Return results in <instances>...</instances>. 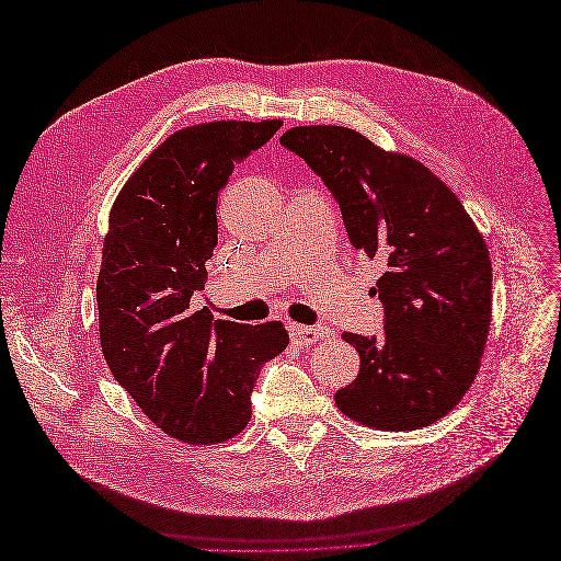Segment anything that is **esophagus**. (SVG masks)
<instances>
[{"label": "esophagus", "mask_w": 561, "mask_h": 561, "mask_svg": "<svg viewBox=\"0 0 561 561\" xmlns=\"http://www.w3.org/2000/svg\"><path fill=\"white\" fill-rule=\"evenodd\" d=\"M290 330V336H293V342L297 344V346H313L320 336H328L330 334V328H311V325H293L287 328Z\"/></svg>", "instance_id": "1"}]
</instances>
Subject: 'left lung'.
<instances>
[{"label": "left lung", "mask_w": 561, "mask_h": 561, "mask_svg": "<svg viewBox=\"0 0 561 561\" xmlns=\"http://www.w3.org/2000/svg\"><path fill=\"white\" fill-rule=\"evenodd\" d=\"M280 145L328 186L351 245L386 264L383 332L342 334L360 371L336 407L379 431L443 419L478 375L491 320L489 250L463 203L423 163L344 126H299Z\"/></svg>", "instance_id": "left-lung-1"}]
</instances>
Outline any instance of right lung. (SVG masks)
<instances>
[{"label":"right lung","mask_w":561,"mask_h":561,"mask_svg":"<svg viewBox=\"0 0 561 561\" xmlns=\"http://www.w3.org/2000/svg\"><path fill=\"white\" fill-rule=\"evenodd\" d=\"M280 126L215 122L173 133L110 213L95 287L100 344L114 379L182 443L239 435L262 365L290 342L276 320L243 325L192 307L217 245L219 190Z\"/></svg>","instance_id":"obj_1"}]
</instances>
